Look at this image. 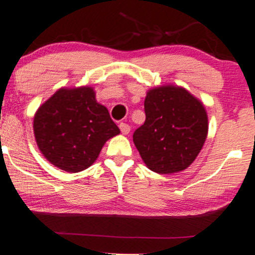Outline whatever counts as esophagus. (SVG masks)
<instances>
[{
	"mask_svg": "<svg viewBox=\"0 0 255 255\" xmlns=\"http://www.w3.org/2000/svg\"><path fill=\"white\" fill-rule=\"evenodd\" d=\"M119 128L120 131H122L123 135H128V133L130 132V125L127 124V123H120Z\"/></svg>",
	"mask_w": 255,
	"mask_h": 255,
	"instance_id": "34e87169",
	"label": "esophagus"
}]
</instances>
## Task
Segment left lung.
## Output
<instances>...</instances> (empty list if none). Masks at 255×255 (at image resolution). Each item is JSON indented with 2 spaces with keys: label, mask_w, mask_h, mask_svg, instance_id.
Masks as SVG:
<instances>
[{
  "label": "left lung",
  "mask_w": 255,
  "mask_h": 255,
  "mask_svg": "<svg viewBox=\"0 0 255 255\" xmlns=\"http://www.w3.org/2000/svg\"><path fill=\"white\" fill-rule=\"evenodd\" d=\"M144 112V124L133 132V143L144 164L160 174L185 170L207 137L204 105L184 88L162 85L148 91Z\"/></svg>",
  "instance_id": "8db88e82"
}]
</instances>
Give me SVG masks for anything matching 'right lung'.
Instances as JSON below:
<instances>
[{
    "mask_svg": "<svg viewBox=\"0 0 255 255\" xmlns=\"http://www.w3.org/2000/svg\"><path fill=\"white\" fill-rule=\"evenodd\" d=\"M33 132L45 159L79 172L94 164L105 143L120 132L90 87L61 88L37 110Z\"/></svg>",
    "mask_w": 255,
    "mask_h": 255,
    "instance_id": "1",
    "label": "right lung"
}]
</instances>
